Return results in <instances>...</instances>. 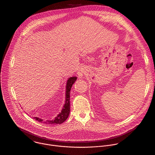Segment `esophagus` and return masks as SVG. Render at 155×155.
<instances>
[{
  "label": "esophagus",
  "mask_w": 155,
  "mask_h": 155,
  "mask_svg": "<svg viewBox=\"0 0 155 155\" xmlns=\"http://www.w3.org/2000/svg\"><path fill=\"white\" fill-rule=\"evenodd\" d=\"M78 76L79 78H81L82 76H83V71H81V70H79L78 72Z\"/></svg>",
  "instance_id": "34e87169"
}]
</instances>
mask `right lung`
<instances>
[{"mask_svg":"<svg viewBox=\"0 0 155 155\" xmlns=\"http://www.w3.org/2000/svg\"><path fill=\"white\" fill-rule=\"evenodd\" d=\"M77 78L76 77H71L70 78L67 82L66 92V103L63 106V108L61 113L57 116L54 120H47L44 122L43 119H41L39 117H35L33 119L36 120L37 121H39V122H44L46 124H61L63 122H64L67 117H68V115L70 114V90L71 88V87L73 84L74 83V82L76 81Z\"/></svg>","mask_w":155,"mask_h":155,"instance_id":"right-lung-1","label":"right lung"}]
</instances>
